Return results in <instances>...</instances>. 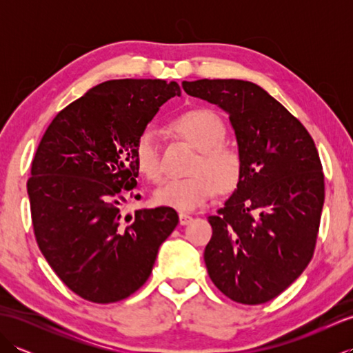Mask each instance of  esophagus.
<instances>
[{"mask_svg":"<svg viewBox=\"0 0 353 353\" xmlns=\"http://www.w3.org/2000/svg\"><path fill=\"white\" fill-rule=\"evenodd\" d=\"M191 220H192V216H191L190 214H185V212H181V214H179V223H181L182 226H185V224L191 223Z\"/></svg>","mask_w":353,"mask_h":353,"instance_id":"esophagus-1","label":"esophagus"}]
</instances>
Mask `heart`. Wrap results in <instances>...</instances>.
<instances>
[{
    "instance_id": "b5f03b06",
    "label": "heart",
    "mask_w": 353,
    "mask_h": 353,
    "mask_svg": "<svg viewBox=\"0 0 353 353\" xmlns=\"http://www.w3.org/2000/svg\"><path fill=\"white\" fill-rule=\"evenodd\" d=\"M170 129L196 147L197 156L191 165L192 174L162 182L154 192L157 203L179 211H194L215 196L219 185L223 190L236 185L241 176V156L224 142L226 125L215 112L205 108L188 109L171 119ZM133 156L142 176L152 182L161 181L163 168L159 139L152 127L138 134Z\"/></svg>"
}]
</instances>
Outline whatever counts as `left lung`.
Wrapping results in <instances>:
<instances>
[{"label":"left lung","mask_w":353,"mask_h":353,"mask_svg":"<svg viewBox=\"0 0 353 353\" xmlns=\"http://www.w3.org/2000/svg\"><path fill=\"white\" fill-rule=\"evenodd\" d=\"M185 92L229 114L241 156L235 192L208 221L205 262L230 301L259 305L287 290L316 250L325 174L305 125L258 85L183 81Z\"/></svg>","instance_id":"8db88e82"}]
</instances>
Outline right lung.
Listing matches in <instances>:
<instances>
[{"instance_id": "1", "label": "right lung", "mask_w": 353, "mask_h": 353, "mask_svg": "<svg viewBox=\"0 0 353 353\" xmlns=\"http://www.w3.org/2000/svg\"><path fill=\"white\" fill-rule=\"evenodd\" d=\"M174 95V81H104L59 112L37 145L27 181L36 243L85 301L112 303L138 291L177 226L168 206L138 209L133 219L121 212L138 188L134 142Z\"/></svg>"}]
</instances>
